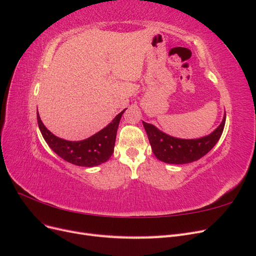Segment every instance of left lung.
<instances>
[{"label": "left lung", "mask_w": 256, "mask_h": 256, "mask_svg": "<svg viewBox=\"0 0 256 256\" xmlns=\"http://www.w3.org/2000/svg\"><path fill=\"white\" fill-rule=\"evenodd\" d=\"M226 118L224 114L222 122L210 134L192 140L171 136L145 122H143V126L157 159L166 164H184L200 159L216 144L223 132Z\"/></svg>", "instance_id": "8db88e82"}]
</instances>
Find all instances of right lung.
<instances>
[{
	"mask_svg": "<svg viewBox=\"0 0 256 256\" xmlns=\"http://www.w3.org/2000/svg\"><path fill=\"white\" fill-rule=\"evenodd\" d=\"M125 111L126 109L116 115L109 125L99 132L82 141H67L54 136L46 128L38 113L37 122L44 141L62 159L74 166L92 168L104 164L112 156L118 124Z\"/></svg>",
	"mask_w": 256,
	"mask_h": 256,
	"instance_id": "right-lung-1",
	"label": "right lung"
}]
</instances>
